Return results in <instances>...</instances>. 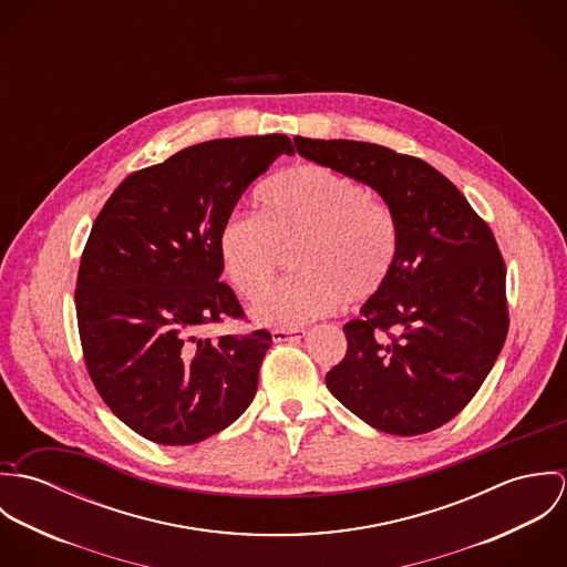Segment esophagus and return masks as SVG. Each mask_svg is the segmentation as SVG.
Wrapping results in <instances>:
<instances>
[{"mask_svg": "<svg viewBox=\"0 0 567 567\" xmlns=\"http://www.w3.org/2000/svg\"><path fill=\"white\" fill-rule=\"evenodd\" d=\"M306 336V329H272L275 342H297Z\"/></svg>", "mask_w": 567, "mask_h": 567, "instance_id": "obj_1", "label": "esophagus"}]
</instances>
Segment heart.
<instances>
[{
	"label": "heart",
	"instance_id": "heart-1",
	"mask_svg": "<svg viewBox=\"0 0 567 567\" xmlns=\"http://www.w3.org/2000/svg\"><path fill=\"white\" fill-rule=\"evenodd\" d=\"M257 200L259 214H231L220 231L227 279L248 303H257L284 250H295L299 272L257 306L259 323H310L342 299L362 303L386 284L398 257V223L391 207L355 178L308 163L270 178Z\"/></svg>",
	"mask_w": 567,
	"mask_h": 567
}]
</instances>
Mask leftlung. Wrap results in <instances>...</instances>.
I'll return each mask as SVG.
<instances>
[{
  "label": "left lung",
  "instance_id": "left-lung-1",
  "mask_svg": "<svg viewBox=\"0 0 567 567\" xmlns=\"http://www.w3.org/2000/svg\"><path fill=\"white\" fill-rule=\"evenodd\" d=\"M297 153L373 187L398 223L386 284L344 324L329 393L375 430L414 436L483 386L508 331L506 266L485 220L430 163L386 146L297 137Z\"/></svg>",
  "mask_w": 567,
  "mask_h": 567
}]
</instances>
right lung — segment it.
<instances>
[{"mask_svg": "<svg viewBox=\"0 0 567 567\" xmlns=\"http://www.w3.org/2000/svg\"><path fill=\"white\" fill-rule=\"evenodd\" d=\"M295 146L286 135L212 140L126 176L82 250L76 317L102 402L159 445H192L250 405L266 329L200 336L244 319L220 281V231L244 189Z\"/></svg>", "mask_w": 567, "mask_h": 567, "instance_id": "obj_1", "label": "right lung"}]
</instances>
